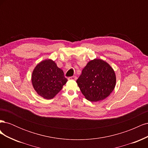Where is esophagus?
<instances>
[{
    "instance_id": "obj_1",
    "label": "esophagus",
    "mask_w": 148,
    "mask_h": 148,
    "mask_svg": "<svg viewBox=\"0 0 148 148\" xmlns=\"http://www.w3.org/2000/svg\"><path fill=\"white\" fill-rule=\"evenodd\" d=\"M68 79H69V80H76V79H77V77H76V76H73V77H69Z\"/></svg>"
}]
</instances>
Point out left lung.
<instances>
[{"label": "left lung", "instance_id": "1", "mask_svg": "<svg viewBox=\"0 0 148 148\" xmlns=\"http://www.w3.org/2000/svg\"><path fill=\"white\" fill-rule=\"evenodd\" d=\"M77 83L87 100L97 102L106 99L113 91L116 76L108 63L95 59L84 66Z\"/></svg>", "mask_w": 148, "mask_h": 148}]
</instances>
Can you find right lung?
Instances as JSON below:
<instances>
[{"label": "right lung", "mask_w": 148, "mask_h": 148, "mask_svg": "<svg viewBox=\"0 0 148 148\" xmlns=\"http://www.w3.org/2000/svg\"><path fill=\"white\" fill-rule=\"evenodd\" d=\"M67 81L63 70L51 59L44 60L39 63L31 75L34 90L38 95L46 99L54 97Z\"/></svg>", "instance_id": "1"}]
</instances>
